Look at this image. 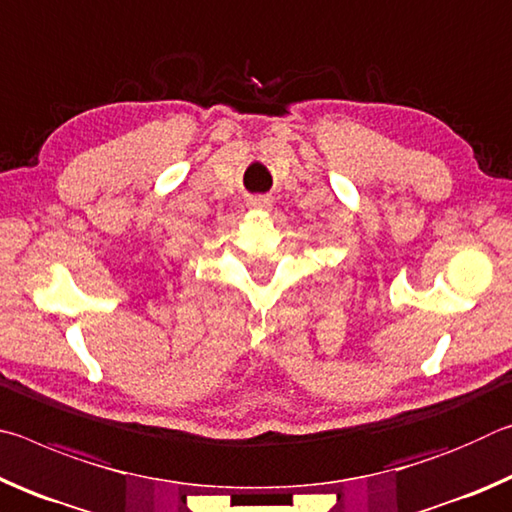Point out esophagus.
I'll return each instance as SVG.
<instances>
[{"label": "esophagus", "instance_id": "esophagus-1", "mask_svg": "<svg viewBox=\"0 0 512 512\" xmlns=\"http://www.w3.org/2000/svg\"><path fill=\"white\" fill-rule=\"evenodd\" d=\"M248 207H253V210H268L271 207V198L259 194V196H250L248 198Z\"/></svg>", "mask_w": 512, "mask_h": 512}]
</instances>
